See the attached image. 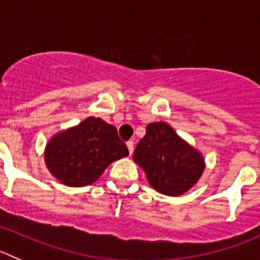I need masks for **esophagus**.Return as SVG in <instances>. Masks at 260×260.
Listing matches in <instances>:
<instances>
[{
  "label": "esophagus",
  "instance_id": "34e87169",
  "mask_svg": "<svg viewBox=\"0 0 260 260\" xmlns=\"http://www.w3.org/2000/svg\"><path fill=\"white\" fill-rule=\"evenodd\" d=\"M127 147H128V151H129V154H132L133 150H135V142L128 141L127 142Z\"/></svg>",
  "mask_w": 260,
  "mask_h": 260
}]
</instances>
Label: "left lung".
<instances>
[{"label": "left lung", "instance_id": "obj_1", "mask_svg": "<svg viewBox=\"0 0 260 260\" xmlns=\"http://www.w3.org/2000/svg\"><path fill=\"white\" fill-rule=\"evenodd\" d=\"M150 186L163 195L178 196L198 183L205 169L203 154L179 137L166 122L150 123L133 152Z\"/></svg>", "mask_w": 260, "mask_h": 260}]
</instances>
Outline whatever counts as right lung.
<instances>
[{
  "label": "right lung",
  "mask_w": 260,
  "mask_h": 260,
  "mask_svg": "<svg viewBox=\"0 0 260 260\" xmlns=\"http://www.w3.org/2000/svg\"><path fill=\"white\" fill-rule=\"evenodd\" d=\"M128 154L114 125L88 116L53 135L46 144L43 156L50 173L62 185L83 187L92 185L113 161Z\"/></svg>",
  "instance_id": "add662e5"
}]
</instances>
